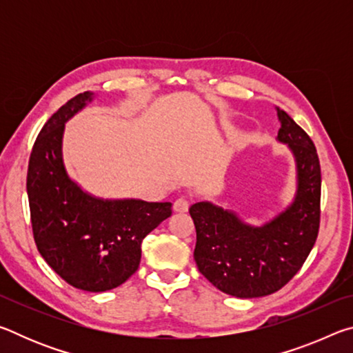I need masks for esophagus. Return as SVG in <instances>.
Here are the masks:
<instances>
[{
  "instance_id": "obj_1",
  "label": "esophagus",
  "mask_w": 353,
  "mask_h": 353,
  "mask_svg": "<svg viewBox=\"0 0 353 353\" xmlns=\"http://www.w3.org/2000/svg\"><path fill=\"white\" fill-rule=\"evenodd\" d=\"M190 207V201L185 198V196H181V198H177L174 201V205H172V208H174V212H187Z\"/></svg>"
}]
</instances>
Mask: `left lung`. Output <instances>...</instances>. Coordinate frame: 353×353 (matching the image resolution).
<instances>
[{"label":"left lung","mask_w":353,"mask_h":353,"mask_svg":"<svg viewBox=\"0 0 353 353\" xmlns=\"http://www.w3.org/2000/svg\"><path fill=\"white\" fill-rule=\"evenodd\" d=\"M277 140L296 159L292 204L260 227L212 202L190 207L196 227L194 260L199 272L225 294L252 299L272 294L296 276L316 243L321 221V165L314 143L277 107Z\"/></svg>","instance_id":"8db88e82"}]
</instances>
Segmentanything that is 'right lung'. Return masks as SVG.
Here are the masks:
<instances>
[{
	"instance_id": "add662e5",
	"label": "right lung",
	"mask_w": 353,
	"mask_h": 353,
	"mask_svg": "<svg viewBox=\"0 0 353 353\" xmlns=\"http://www.w3.org/2000/svg\"><path fill=\"white\" fill-rule=\"evenodd\" d=\"M93 99L71 98L41 128L29 157L26 190L35 244L65 282L77 290H113L139 270L141 241L171 216V202L101 199L65 170V123Z\"/></svg>"
}]
</instances>
